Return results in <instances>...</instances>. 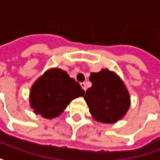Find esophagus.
I'll return each mask as SVG.
<instances>
[{"label":"esophagus","mask_w":160,"mask_h":160,"mask_svg":"<svg viewBox=\"0 0 160 160\" xmlns=\"http://www.w3.org/2000/svg\"><path fill=\"white\" fill-rule=\"evenodd\" d=\"M80 84H81V87L85 91V90H86V84H85V83H81Z\"/></svg>","instance_id":"obj_1"}]
</instances>
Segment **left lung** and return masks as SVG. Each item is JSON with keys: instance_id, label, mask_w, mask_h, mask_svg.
<instances>
[{"instance_id": "obj_1", "label": "left lung", "mask_w": 160, "mask_h": 160, "mask_svg": "<svg viewBox=\"0 0 160 160\" xmlns=\"http://www.w3.org/2000/svg\"><path fill=\"white\" fill-rule=\"evenodd\" d=\"M89 80L92 86L84 95L89 112L97 122L115 123L122 119L131 105L129 92L114 72L102 69L91 73Z\"/></svg>"}]
</instances>
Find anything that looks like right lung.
Masks as SVG:
<instances>
[{"instance_id":"1","label":"right lung","mask_w":160,"mask_h":160,"mask_svg":"<svg viewBox=\"0 0 160 160\" xmlns=\"http://www.w3.org/2000/svg\"><path fill=\"white\" fill-rule=\"evenodd\" d=\"M84 95V91L80 84L66 71L51 68L32 85L29 103L36 114L53 119L59 116L71 101Z\"/></svg>"}]
</instances>
